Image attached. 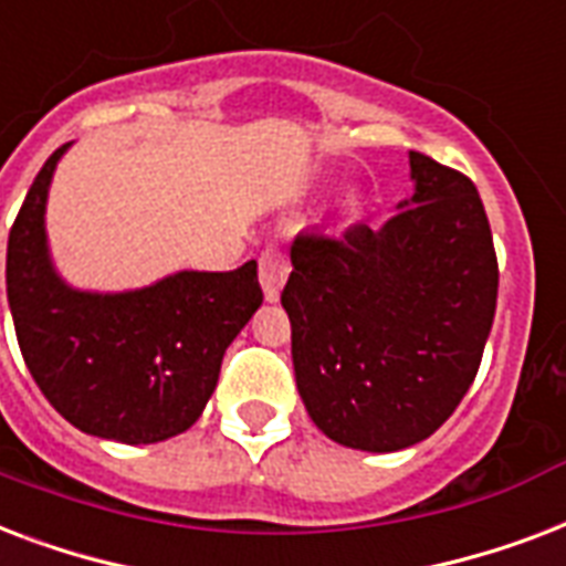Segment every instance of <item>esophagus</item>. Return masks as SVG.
Returning a JSON list of instances; mask_svg holds the SVG:
<instances>
[{"mask_svg": "<svg viewBox=\"0 0 566 566\" xmlns=\"http://www.w3.org/2000/svg\"><path fill=\"white\" fill-rule=\"evenodd\" d=\"M289 271H292V262L286 260V253L277 251V248H269V251L260 256V283L262 292H265V301H277L283 286H286Z\"/></svg>", "mask_w": 566, "mask_h": 566, "instance_id": "1", "label": "esophagus"}]
</instances>
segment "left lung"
<instances>
[{
    "mask_svg": "<svg viewBox=\"0 0 566 566\" xmlns=\"http://www.w3.org/2000/svg\"><path fill=\"white\" fill-rule=\"evenodd\" d=\"M413 195L384 227L301 233L283 310L297 392L339 446L428 440L475 380L496 315L499 265L470 177L410 150Z\"/></svg>",
    "mask_w": 566,
    "mask_h": 566,
    "instance_id": "1",
    "label": "left lung"
}]
</instances>
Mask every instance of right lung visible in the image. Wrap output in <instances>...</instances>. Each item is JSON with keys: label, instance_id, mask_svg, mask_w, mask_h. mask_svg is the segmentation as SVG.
Here are the masks:
<instances>
[{"label": "right lung", "instance_id": "1", "mask_svg": "<svg viewBox=\"0 0 566 566\" xmlns=\"http://www.w3.org/2000/svg\"><path fill=\"white\" fill-rule=\"evenodd\" d=\"M67 147L34 177L8 235L17 343L46 401L78 431L126 446L170 440L200 419L223 352L260 310L256 260L129 292L73 289L46 242V197Z\"/></svg>", "mask_w": 566, "mask_h": 566}]
</instances>
